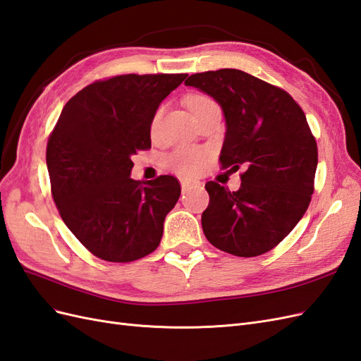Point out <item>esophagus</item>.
Segmentation results:
<instances>
[{"instance_id":"obj_1","label":"esophagus","mask_w":361,"mask_h":361,"mask_svg":"<svg viewBox=\"0 0 361 361\" xmlns=\"http://www.w3.org/2000/svg\"><path fill=\"white\" fill-rule=\"evenodd\" d=\"M180 183H181V188H183V190H186V189H189V188H192V186H198L200 184V181H197V180H192V178H180Z\"/></svg>"}]
</instances>
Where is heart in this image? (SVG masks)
<instances>
[{
  "instance_id": "b5f03b06",
  "label": "heart",
  "mask_w": 361,
  "mask_h": 361,
  "mask_svg": "<svg viewBox=\"0 0 361 361\" xmlns=\"http://www.w3.org/2000/svg\"><path fill=\"white\" fill-rule=\"evenodd\" d=\"M214 100H210L206 96H195L189 99V106L190 109H197L202 105L212 104ZM161 113L163 109H159L155 113L152 123H151V131L152 134H155L157 128H159L160 118H161ZM206 160V152L197 149V147H183V149L175 151L171 157H169V164L172 166V169H175L177 172H183V173H193L201 169L202 163Z\"/></svg>"
}]
</instances>
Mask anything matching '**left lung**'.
<instances>
[{"instance_id": "left-lung-1", "label": "left lung", "mask_w": 361, "mask_h": 361, "mask_svg": "<svg viewBox=\"0 0 361 361\" xmlns=\"http://www.w3.org/2000/svg\"><path fill=\"white\" fill-rule=\"evenodd\" d=\"M184 84L223 109V169L245 168L236 192L206 183L210 201L201 216L202 232L230 255L270 252L299 223L314 192L317 145L307 117L288 92L241 70L195 73Z\"/></svg>"}]
</instances>
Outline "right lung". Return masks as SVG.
Segmentation results:
<instances>
[{"label":"right lung","instance_id":"1","mask_svg":"<svg viewBox=\"0 0 361 361\" xmlns=\"http://www.w3.org/2000/svg\"><path fill=\"white\" fill-rule=\"evenodd\" d=\"M188 75L97 80L63 106L47 143L51 195L82 245L109 262L152 253L181 188L172 175L135 181L131 157L151 147L161 102Z\"/></svg>","mask_w":361,"mask_h":361}]
</instances>
